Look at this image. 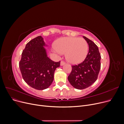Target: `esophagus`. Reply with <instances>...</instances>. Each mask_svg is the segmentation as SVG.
I'll use <instances>...</instances> for the list:
<instances>
[{"label":"esophagus","mask_w":124,"mask_h":124,"mask_svg":"<svg viewBox=\"0 0 124 124\" xmlns=\"http://www.w3.org/2000/svg\"><path fill=\"white\" fill-rule=\"evenodd\" d=\"M65 63V62L64 61H62L61 62V65H64Z\"/></svg>","instance_id":"esophagus-1"}]
</instances>
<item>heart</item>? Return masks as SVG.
Here are the masks:
<instances>
[{
  "label": "heart",
  "mask_w": 124,
  "mask_h": 124,
  "mask_svg": "<svg viewBox=\"0 0 124 124\" xmlns=\"http://www.w3.org/2000/svg\"><path fill=\"white\" fill-rule=\"evenodd\" d=\"M54 47L57 53H65L66 60L72 64H77L83 61L88 50V45L86 40L75 37L58 39L54 43Z\"/></svg>",
  "instance_id": "obj_1"
}]
</instances>
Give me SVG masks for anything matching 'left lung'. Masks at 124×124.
Segmentation results:
<instances>
[{
	"label": "left lung",
	"instance_id": "obj_1",
	"mask_svg": "<svg viewBox=\"0 0 124 124\" xmlns=\"http://www.w3.org/2000/svg\"><path fill=\"white\" fill-rule=\"evenodd\" d=\"M83 38L89 45V50L85 60L78 65H72L68 80L75 88L83 90L96 82L101 69V54L97 46L85 36Z\"/></svg>",
	"mask_w": 124,
	"mask_h": 124
}]
</instances>
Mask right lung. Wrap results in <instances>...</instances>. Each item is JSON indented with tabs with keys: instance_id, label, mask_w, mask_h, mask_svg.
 <instances>
[{
	"instance_id": "1",
	"label": "right lung",
	"mask_w": 124,
	"mask_h": 124,
	"mask_svg": "<svg viewBox=\"0 0 124 124\" xmlns=\"http://www.w3.org/2000/svg\"><path fill=\"white\" fill-rule=\"evenodd\" d=\"M45 46L41 36L32 39L26 44L19 62L24 81L38 90L48 88L54 81L55 69L60 66V61L55 62L47 57Z\"/></svg>"
}]
</instances>
